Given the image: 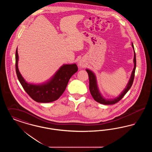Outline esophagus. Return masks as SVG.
<instances>
[{"instance_id":"esophagus-1","label":"esophagus","mask_w":152,"mask_h":152,"mask_svg":"<svg viewBox=\"0 0 152 152\" xmlns=\"http://www.w3.org/2000/svg\"><path fill=\"white\" fill-rule=\"evenodd\" d=\"M78 66H79L80 68H83L84 67V63H83L82 61H79L78 62Z\"/></svg>"}]
</instances>
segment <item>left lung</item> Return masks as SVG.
<instances>
[{
    "mask_svg": "<svg viewBox=\"0 0 152 152\" xmlns=\"http://www.w3.org/2000/svg\"><path fill=\"white\" fill-rule=\"evenodd\" d=\"M132 48L134 51V58H133L134 68H133V69L131 73L130 79L129 80V81H128V84H126V87L124 89V90L121 92V93L115 98L106 99V98L104 97V96L101 94V92L99 90V87H98L96 75L91 70H90L89 69H86V71L88 74L89 79V91H90L91 95L92 96V97L94 99L95 101H96L100 104H104V105L114 104H116V102H117L118 101H120L124 97V96L128 92V91L130 89V88L132 86L133 82V80L134 77V73H135V70H136V53H135L133 43H132Z\"/></svg>",
    "mask_w": 152,
    "mask_h": 152,
    "instance_id": "obj_1",
    "label": "left lung"
}]
</instances>
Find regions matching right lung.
I'll use <instances>...</instances> for the list:
<instances>
[{"instance_id": "right-lung-1", "label": "right lung", "mask_w": 152, "mask_h": 152, "mask_svg": "<svg viewBox=\"0 0 152 152\" xmlns=\"http://www.w3.org/2000/svg\"><path fill=\"white\" fill-rule=\"evenodd\" d=\"M18 61L17 48L15 54L17 77L25 91L34 100L38 102L47 103L58 100L64 93L70 78L78 70L77 66L75 63L64 64L46 81L39 84L30 83L24 79L19 72Z\"/></svg>"}]
</instances>
